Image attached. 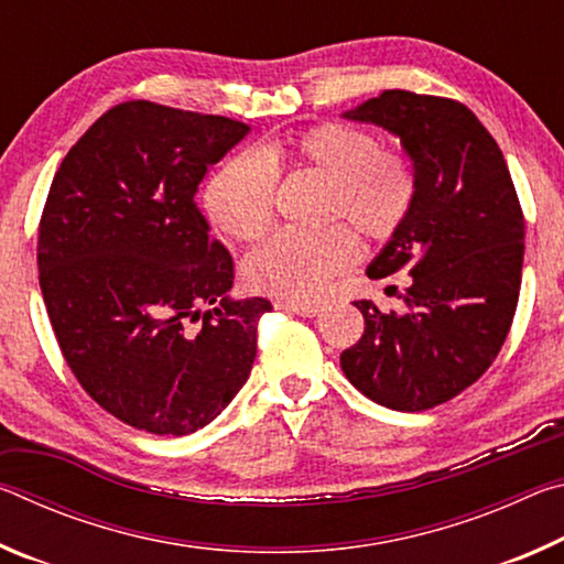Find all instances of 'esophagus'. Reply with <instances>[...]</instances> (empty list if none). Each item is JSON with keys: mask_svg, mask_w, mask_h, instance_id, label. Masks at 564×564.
Segmentation results:
<instances>
[{"mask_svg": "<svg viewBox=\"0 0 564 564\" xmlns=\"http://www.w3.org/2000/svg\"><path fill=\"white\" fill-rule=\"evenodd\" d=\"M275 308L279 311H289L295 313V316H303V318H311L321 313V305L318 303H293V301H279L275 303Z\"/></svg>", "mask_w": 564, "mask_h": 564, "instance_id": "1", "label": "esophagus"}]
</instances>
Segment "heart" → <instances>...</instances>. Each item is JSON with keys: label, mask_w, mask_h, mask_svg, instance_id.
<instances>
[{"label": "heart", "mask_w": 564, "mask_h": 564, "mask_svg": "<svg viewBox=\"0 0 564 564\" xmlns=\"http://www.w3.org/2000/svg\"><path fill=\"white\" fill-rule=\"evenodd\" d=\"M318 171L328 181L323 218H346L368 238L393 236L413 206L415 178L408 161L380 149L373 133L350 123H321L263 151L246 149L226 159L204 188V208L216 228L236 241H256L273 218L279 166ZM358 259L348 228L279 231L243 261L251 291L295 303L318 299L333 275Z\"/></svg>", "instance_id": "obj_1"}]
</instances>
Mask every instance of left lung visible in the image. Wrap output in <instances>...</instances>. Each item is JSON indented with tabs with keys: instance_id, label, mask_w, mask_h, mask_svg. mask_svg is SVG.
Segmentation results:
<instances>
[{
	"instance_id": "8db88e82",
	"label": "left lung",
	"mask_w": 564,
	"mask_h": 564,
	"mask_svg": "<svg viewBox=\"0 0 564 564\" xmlns=\"http://www.w3.org/2000/svg\"><path fill=\"white\" fill-rule=\"evenodd\" d=\"M400 139L413 164V206L366 269L408 273L403 311L352 305L366 318L340 368L390 410H427L460 395L498 358L518 308L524 218L498 141L460 101L388 89L343 111Z\"/></svg>"
}]
</instances>
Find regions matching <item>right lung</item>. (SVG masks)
Returning a JSON list of instances; mask_svg holds the SVG:
<instances>
[{
    "instance_id": "add662e5",
    "label": "right lung",
    "mask_w": 564,
    "mask_h": 564,
    "mask_svg": "<svg viewBox=\"0 0 564 564\" xmlns=\"http://www.w3.org/2000/svg\"><path fill=\"white\" fill-rule=\"evenodd\" d=\"M251 127L127 101L64 156L40 224V285L72 373L121 423L188 435L243 388L273 305L234 299L198 184ZM208 307V312L203 308Z\"/></svg>"
}]
</instances>
